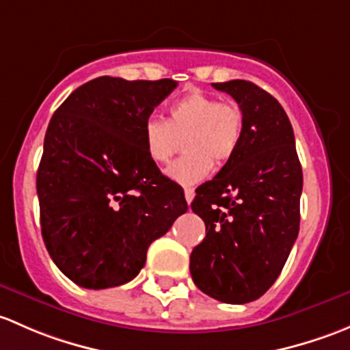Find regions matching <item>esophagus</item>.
Returning a JSON list of instances; mask_svg holds the SVG:
<instances>
[{
	"label": "esophagus",
	"mask_w": 350,
	"mask_h": 350,
	"mask_svg": "<svg viewBox=\"0 0 350 350\" xmlns=\"http://www.w3.org/2000/svg\"><path fill=\"white\" fill-rule=\"evenodd\" d=\"M193 197H196V192H193V189H190V187H185V199L187 202H192Z\"/></svg>",
	"instance_id": "obj_1"
}]
</instances>
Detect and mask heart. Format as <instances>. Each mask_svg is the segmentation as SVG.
Segmentation results:
<instances>
[{
    "label": "heart",
    "mask_w": 350,
    "mask_h": 350,
    "mask_svg": "<svg viewBox=\"0 0 350 350\" xmlns=\"http://www.w3.org/2000/svg\"><path fill=\"white\" fill-rule=\"evenodd\" d=\"M244 114L234 100H219L202 91H190L168 106L167 121L150 118L143 142L150 160L163 165L180 148L185 154L167 168V175L183 185L204 180L215 165L228 163L243 139Z\"/></svg>",
    "instance_id": "1"
}]
</instances>
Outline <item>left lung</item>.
Listing matches in <instances>:
<instances>
[{"instance_id":"left-lung-1","label":"left lung","mask_w":350,"mask_h":350,"mask_svg":"<svg viewBox=\"0 0 350 350\" xmlns=\"http://www.w3.org/2000/svg\"><path fill=\"white\" fill-rule=\"evenodd\" d=\"M244 114L236 154L197 189L205 237L190 254L193 283L224 304H247L282 273L300 229L304 174L282 104L250 81L212 84Z\"/></svg>"}]
</instances>
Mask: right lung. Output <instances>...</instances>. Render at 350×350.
Wrapping results in <instances>:
<instances>
[{
	"mask_svg": "<svg viewBox=\"0 0 350 350\" xmlns=\"http://www.w3.org/2000/svg\"><path fill=\"white\" fill-rule=\"evenodd\" d=\"M172 79L97 77L53 113L37 172L42 236L57 268L89 290L131 282L154 239L187 212L150 160L143 129Z\"/></svg>",
	"mask_w": 350,
	"mask_h": 350,
	"instance_id": "obj_1",
	"label": "right lung"
}]
</instances>
